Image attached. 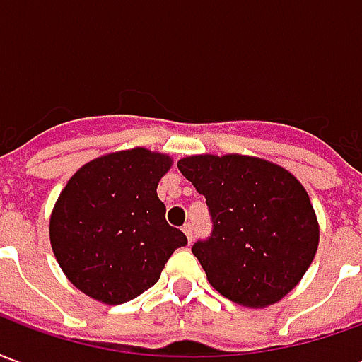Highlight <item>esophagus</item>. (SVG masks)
Masks as SVG:
<instances>
[{"label": "esophagus", "mask_w": 362, "mask_h": 362, "mask_svg": "<svg viewBox=\"0 0 362 362\" xmlns=\"http://www.w3.org/2000/svg\"><path fill=\"white\" fill-rule=\"evenodd\" d=\"M182 230H184V235H186V238H188V243H192V238H194V228H192V225L186 223V225L182 227Z\"/></svg>", "instance_id": "esophagus-1"}]
</instances>
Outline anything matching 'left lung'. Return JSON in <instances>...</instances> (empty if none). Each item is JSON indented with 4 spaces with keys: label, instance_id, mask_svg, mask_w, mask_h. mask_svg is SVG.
<instances>
[{
    "label": "left lung",
    "instance_id": "1",
    "mask_svg": "<svg viewBox=\"0 0 362 362\" xmlns=\"http://www.w3.org/2000/svg\"><path fill=\"white\" fill-rule=\"evenodd\" d=\"M178 168L211 213V236L192 246L211 287L250 308L279 303L318 250V219L303 184L248 155H192Z\"/></svg>",
    "mask_w": 362,
    "mask_h": 362
}]
</instances>
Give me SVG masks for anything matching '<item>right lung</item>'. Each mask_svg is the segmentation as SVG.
Segmentation results:
<instances>
[{
	"mask_svg": "<svg viewBox=\"0 0 362 362\" xmlns=\"http://www.w3.org/2000/svg\"><path fill=\"white\" fill-rule=\"evenodd\" d=\"M165 153L134 147L93 158L69 178L50 215V244L81 293L124 304L153 287L173 252L188 244L165 219L157 186Z\"/></svg>",
	"mask_w": 362,
	"mask_h": 362,
	"instance_id": "1",
	"label": "right lung"
}]
</instances>
